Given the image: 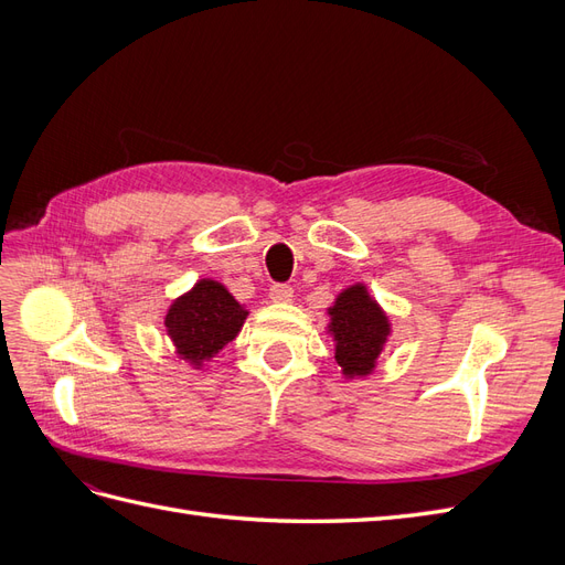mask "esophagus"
Instances as JSON below:
<instances>
[{"label": "esophagus", "mask_w": 565, "mask_h": 565, "mask_svg": "<svg viewBox=\"0 0 565 565\" xmlns=\"http://www.w3.org/2000/svg\"><path fill=\"white\" fill-rule=\"evenodd\" d=\"M268 297H270L273 301L282 303V301H289V299L295 297V289L289 287V285H285V282H276V285H270V292H268Z\"/></svg>", "instance_id": "1"}]
</instances>
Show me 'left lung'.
<instances>
[{
  "instance_id": "obj_1",
  "label": "left lung",
  "mask_w": 565,
  "mask_h": 565,
  "mask_svg": "<svg viewBox=\"0 0 565 565\" xmlns=\"http://www.w3.org/2000/svg\"><path fill=\"white\" fill-rule=\"evenodd\" d=\"M330 330L337 339V363L344 374H367L384 347L388 320L363 285L344 289L330 309Z\"/></svg>"
}]
</instances>
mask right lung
I'll return each instance as SVG.
<instances>
[{
	"mask_svg": "<svg viewBox=\"0 0 565 565\" xmlns=\"http://www.w3.org/2000/svg\"><path fill=\"white\" fill-rule=\"evenodd\" d=\"M245 318L247 311L224 285L200 280L191 292L172 303L164 324L185 361L202 363L235 339Z\"/></svg>",
	"mask_w": 565,
	"mask_h": 565,
	"instance_id": "right-lung-1",
	"label": "right lung"
}]
</instances>
